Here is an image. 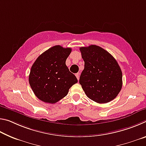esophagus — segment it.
<instances>
[{
    "label": "esophagus",
    "mask_w": 146,
    "mask_h": 146,
    "mask_svg": "<svg viewBox=\"0 0 146 146\" xmlns=\"http://www.w3.org/2000/svg\"><path fill=\"white\" fill-rule=\"evenodd\" d=\"M75 76H76V78H77V79L78 80V79H79V73H76Z\"/></svg>",
    "instance_id": "obj_1"
}]
</instances>
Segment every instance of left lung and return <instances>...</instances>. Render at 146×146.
<instances>
[{"instance_id":"left-lung-1","label":"left lung","mask_w":146,"mask_h":146,"mask_svg":"<svg viewBox=\"0 0 146 146\" xmlns=\"http://www.w3.org/2000/svg\"><path fill=\"white\" fill-rule=\"evenodd\" d=\"M84 69L79 83L87 97L99 104L113 100L122 89V73L117 60L100 46L81 47Z\"/></svg>"}]
</instances>
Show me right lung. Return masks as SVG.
<instances>
[{
	"instance_id": "obj_1",
	"label": "right lung",
	"mask_w": 146,
	"mask_h": 146,
	"mask_svg": "<svg viewBox=\"0 0 146 146\" xmlns=\"http://www.w3.org/2000/svg\"><path fill=\"white\" fill-rule=\"evenodd\" d=\"M71 48L55 46L36 58L31 66L29 83L35 95L44 102L55 104L65 97L78 80L66 60Z\"/></svg>"
}]
</instances>
